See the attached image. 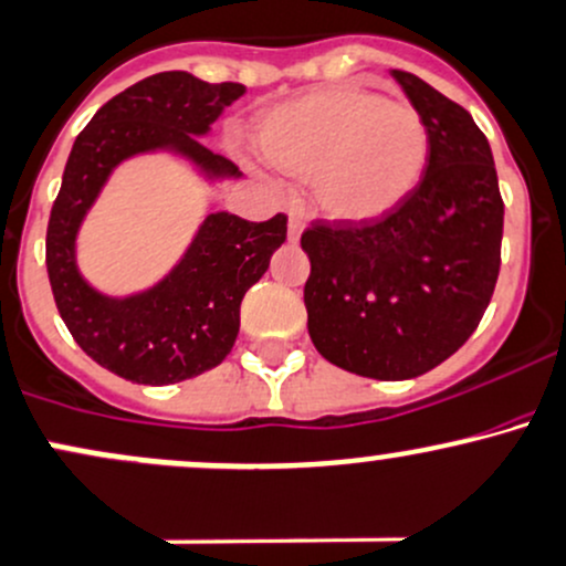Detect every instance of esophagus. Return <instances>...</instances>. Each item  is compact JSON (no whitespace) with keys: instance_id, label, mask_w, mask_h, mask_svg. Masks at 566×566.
<instances>
[{"instance_id":"esophagus-1","label":"esophagus","mask_w":566,"mask_h":566,"mask_svg":"<svg viewBox=\"0 0 566 566\" xmlns=\"http://www.w3.org/2000/svg\"><path fill=\"white\" fill-rule=\"evenodd\" d=\"M303 231H306V220H303V217L301 214H290V222H287V233H290V241H293V244H295V241L297 239H301V233Z\"/></svg>"}]
</instances>
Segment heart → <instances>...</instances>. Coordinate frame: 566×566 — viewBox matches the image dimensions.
<instances>
[{"label": "heart", "instance_id": "obj_1", "mask_svg": "<svg viewBox=\"0 0 566 566\" xmlns=\"http://www.w3.org/2000/svg\"><path fill=\"white\" fill-rule=\"evenodd\" d=\"M276 169L312 177L314 203L338 222H374L411 198L430 164L424 117L357 85L290 98L258 123Z\"/></svg>", "mask_w": 566, "mask_h": 566}]
</instances>
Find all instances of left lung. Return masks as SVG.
I'll list each match as a JSON object with an SVG mask.
<instances>
[{"mask_svg":"<svg viewBox=\"0 0 566 566\" xmlns=\"http://www.w3.org/2000/svg\"><path fill=\"white\" fill-rule=\"evenodd\" d=\"M392 77L430 132L419 188L374 226L301 235L316 352L378 381L427 374L475 333L494 295L505 217L492 147L473 115L411 72Z\"/></svg>","mask_w":566,"mask_h":566,"instance_id":"1","label":"left lung"}]
</instances>
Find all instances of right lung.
<instances>
[{"label": "right lung", "instance_id": "add662e5", "mask_svg": "<svg viewBox=\"0 0 566 566\" xmlns=\"http://www.w3.org/2000/svg\"><path fill=\"white\" fill-rule=\"evenodd\" d=\"M244 91L241 83L212 85L188 72H160L109 98L74 139L48 222V276L80 349L126 381L177 384L231 354L241 301L287 239V217L250 222L228 212L207 214L177 265L126 297L85 282L77 269L80 226L112 171L134 155L171 153L207 182L239 179L231 160L201 139Z\"/></svg>", "mask_w": 566, "mask_h": 566}]
</instances>
